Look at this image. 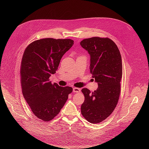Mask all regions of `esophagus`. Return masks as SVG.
<instances>
[{
    "instance_id": "obj_1",
    "label": "esophagus",
    "mask_w": 149,
    "mask_h": 149,
    "mask_svg": "<svg viewBox=\"0 0 149 149\" xmlns=\"http://www.w3.org/2000/svg\"><path fill=\"white\" fill-rule=\"evenodd\" d=\"M73 91L74 93H80L81 89L79 88H74L73 89Z\"/></svg>"
}]
</instances>
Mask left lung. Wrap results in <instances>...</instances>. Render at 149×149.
<instances>
[{
	"mask_svg": "<svg viewBox=\"0 0 149 149\" xmlns=\"http://www.w3.org/2000/svg\"><path fill=\"white\" fill-rule=\"evenodd\" d=\"M80 45L89 53V70L98 84L93 93L82 89L85 98L81 111L89 123H100L111 115L119 101L123 75L121 55L116 43L108 38L84 39Z\"/></svg>",
	"mask_w": 149,
	"mask_h": 149,
	"instance_id": "left-lung-1",
	"label": "left lung"
}]
</instances>
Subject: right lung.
Here are the masks:
<instances>
[{
  "instance_id": "1",
  "label": "right lung",
  "mask_w": 149,
  "mask_h": 149,
  "mask_svg": "<svg viewBox=\"0 0 149 149\" xmlns=\"http://www.w3.org/2000/svg\"><path fill=\"white\" fill-rule=\"evenodd\" d=\"M71 39L43 38L26 48L21 63L22 93L33 113L44 121L52 120L59 113L73 88L52 84L64 54L73 45Z\"/></svg>"
}]
</instances>
